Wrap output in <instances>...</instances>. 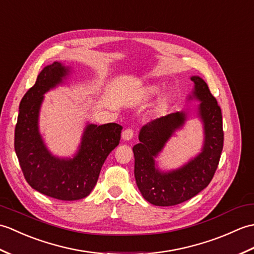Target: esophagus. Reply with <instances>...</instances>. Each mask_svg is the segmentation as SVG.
I'll list each match as a JSON object with an SVG mask.
<instances>
[{
    "instance_id": "34e87169",
    "label": "esophagus",
    "mask_w": 254,
    "mask_h": 254,
    "mask_svg": "<svg viewBox=\"0 0 254 254\" xmlns=\"http://www.w3.org/2000/svg\"><path fill=\"white\" fill-rule=\"evenodd\" d=\"M122 137L124 140H125V141H128V140H130L133 137V130L130 128L125 129V130H124L122 133Z\"/></svg>"
}]
</instances>
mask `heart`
<instances>
[{
  "label": "heart",
  "instance_id": "heart-1",
  "mask_svg": "<svg viewBox=\"0 0 254 254\" xmlns=\"http://www.w3.org/2000/svg\"><path fill=\"white\" fill-rule=\"evenodd\" d=\"M163 90V87L160 83H148L142 88V94L145 99H151L154 98L156 95H159ZM174 97L171 92H165L161 94L159 99L156 100L155 105H154V112L155 113H164L168 109L171 108V105L173 104Z\"/></svg>",
  "mask_w": 254,
  "mask_h": 254
}]
</instances>
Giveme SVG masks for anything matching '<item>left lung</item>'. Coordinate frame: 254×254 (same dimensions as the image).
<instances>
[{
    "instance_id": "obj_1",
    "label": "left lung",
    "mask_w": 254,
    "mask_h": 254,
    "mask_svg": "<svg viewBox=\"0 0 254 254\" xmlns=\"http://www.w3.org/2000/svg\"><path fill=\"white\" fill-rule=\"evenodd\" d=\"M193 89L188 101H199L195 117L203 128L202 149L183 166L162 171L156 159L173 134L184 129L189 112L172 113L145 124L139 131V143L133 145L134 178L143 198L157 206L182 203L207 187L215 173L224 143L222 111L206 82L191 76Z\"/></svg>"
}]
</instances>
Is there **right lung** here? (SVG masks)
Returning a JSON list of instances; mask_svg holds the SVG:
<instances>
[{
  "label": "right lung",
  "instance_id": "1",
  "mask_svg": "<svg viewBox=\"0 0 254 254\" xmlns=\"http://www.w3.org/2000/svg\"><path fill=\"white\" fill-rule=\"evenodd\" d=\"M71 67L61 62L47 65L19 104L15 128V152L24 176L33 189L54 199L74 201L86 198L95 184L103 163L120 144L123 127L115 123H87L79 146L71 157L54 155L39 128L44 94L62 86Z\"/></svg>",
  "mask_w": 254,
  "mask_h": 254
}]
</instances>
